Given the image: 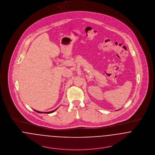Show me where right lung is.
I'll return each instance as SVG.
<instances>
[{
	"instance_id": "right-lung-1",
	"label": "right lung",
	"mask_w": 155,
	"mask_h": 155,
	"mask_svg": "<svg viewBox=\"0 0 155 155\" xmlns=\"http://www.w3.org/2000/svg\"><path fill=\"white\" fill-rule=\"evenodd\" d=\"M57 109H54V110H52V111H50V112H40V111H38V110H35V109H34V110H35L36 112H38V113H40V114H50V113H53V112H54L55 110Z\"/></svg>"
}]
</instances>
